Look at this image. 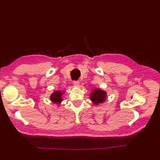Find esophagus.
<instances>
[{
  "instance_id": "obj_1",
  "label": "esophagus",
  "mask_w": 160,
  "mask_h": 160,
  "mask_svg": "<svg viewBox=\"0 0 160 160\" xmlns=\"http://www.w3.org/2000/svg\"><path fill=\"white\" fill-rule=\"evenodd\" d=\"M73 85L75 87H79V81H74L73 82Z\"/></svg>"
}]
</instances>
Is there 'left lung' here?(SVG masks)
Segmentation results:
<instances>
[{
    "label": "left lung",
    "instance_id": "8db88e82",
    "mask_svg": "<svg viewBox=\"0 0 160 160\" xmlns=\"http://www.w3.org/2000/svg\"><path fill=\"white\" fill-rule=\"evenodd\" d=\"M89 97L90 100L92 101L93 105L98 106L105 102L106 99H107L108 95L105 90L100 88H95L94 89H92Z\"/></svg>",
    "mask_w": 160,
    "mask_h": 160
}]
</instances>
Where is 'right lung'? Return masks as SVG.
I'll return each mask as SVG.
<instances>
[{"instance_id":"right-lung-1","label":"right lung","mask_w":160,"mask_h":160,"mask_svg":"<svg viewBox=\"0 0 160 160\" xmlns=\"http://www.w3.org/2000/svg\"><path fill=\"white\" fill-rule=\"evenodd\" d=\"M65 92L60 90L55 91L52 94L50 95V100L52 103L56 104L57 105H59L63 99H62V96H63Z\"/></svg>"}]
</instances>
